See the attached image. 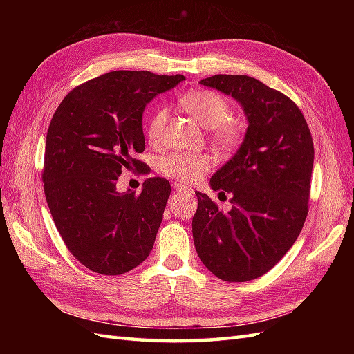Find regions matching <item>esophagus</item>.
<instances>
[{
	"instance_id": "34e87169",
	"label": "esophagus",
	"mask_w": 354,
	"mask_h": 354,
	"mask_svg": "<svg viewBox=\"0 0 354 354\" xmlns=\"http://www.w3.org/2000/svg\"><path fill=\"white\" fill-rule=\"evenodd\" d=\"M173 190H175V193H179V194H185V196H193V192L192 190H187L184 189V187L181 185H173Z\"/></svg>"
}]
</instances>
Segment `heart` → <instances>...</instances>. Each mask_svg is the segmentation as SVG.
Returning a JSON list of instances; mask_svg holds the SVG:
<instances>
[{
    "instance_id": "obj_1",
    "label": "heart",
    "mask_w": 354,
    "mask_h": 354,
    "mask_svg": "<svg viewBox=\"0 0 354 354\" xmlns=\"http://www.w3.org/2000/svg\"><path fill=\"white\" fill-rule=\"evenodd\" d=\"M181 104L187 114H190L196 122L212 129V138L216 146L222 150L234 149L242 131L237 123L231 122V109L228 102L222 95L213 91H190L181 97ZM167 122V109L160 108L149 123V138L152 142H160ZM212 158L207 153H184L175 152L164 156L160 162V169L165 176L171 178L179 184H192L212 169Z\"/></svg>"
}]
</instances>
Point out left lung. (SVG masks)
Here are the masks:
<instances>
[{
  "mask_svg": "<svg viewBox=\"0 0 354 354\" xmlns=\"http://www.w3.org/2000/svg\"><path fill=\"white\" fill-rule=\"evenodd\" d=\"M199 84L231 95L248 127L237 152L209 179L219 198L231 194L230 212L222 213L208 194L196 192L194 248L217 278L250 281L272 269L303 230L312 135L297 104L257 79L216 74Z\"/></svg>",
  "mask_w": 354,
  "mask_h": 354,
  "instance_id": "left-lung-1",
  "label": "left lung"
}]
</instances>
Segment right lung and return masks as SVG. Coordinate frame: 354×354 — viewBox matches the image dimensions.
Instances as JSON below:
<instances>
[{
	"label": "right lung",
	"instance_id": "1",
	"mask_svg": "<svg viewBox=\"0 0 354 354\" xmlns=\"http://www.w3.org/2000/svg\"><path fill=\"white\" fill-rule=\"evenodd\" d=\"M183 74L111 71L74 88L47 132L44 192L70 252L103 275H122L147 259L170 196L167 179L149 178L140 194L117 192L124 169H141L142 112Z\"/></svg>",
	"mask_w": 354,
	"mask_h": 354
}]
</instances>
